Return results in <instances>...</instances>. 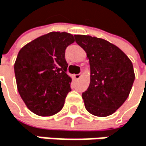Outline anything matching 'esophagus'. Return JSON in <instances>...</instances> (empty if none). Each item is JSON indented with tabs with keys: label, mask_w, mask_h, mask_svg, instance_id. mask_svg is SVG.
I'll use <instances>...</instances> for the list:
<instances>
[{
	"label": "esophagus",
	"mask_w": 146,
	"mask_h": 146,
	"mask_svg": "<svg viewBox=\"0 0 146 146\" xmlns=\"http://www.w3.org/2000/svg\"><path fill=\"white\" fill-rule=\"evenodd\" d=\"M74 79L75 80H79L80 77H81V74H74Z\"/></svg>",
	"instance_id": "obj_1"
}]
</instances>
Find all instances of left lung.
Masks as SVG:
<instances>
[{
	"label": "left lung",
	"mask_w": 146,
	"mask_h": 146,
	"mask_svg": "<svg viewBox=\"0 0 146 146\" xmlns=\"http://www.w3.org/2000/svg\"><path fill=\"white\" fill-rule=\"evenodd\" d=\"M86 53L90 64V85L82 93L86 109L92 115L106 117L126 100L135 74L130 59L109 41L89 35H74Z\"/></svg>",
	"instance_id": "8db88e82"
}]
</instances>
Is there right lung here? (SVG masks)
<instances>
[{
	"label": "right lung",
	"mask_w": 146,
	"mask_h": 146,
	"mask_svg": "<svg viewBox=\"0 0 146 146\" xmlns=\"http://www.w3.org/2000/svg\"><path fill=\"white\" fill-rule=\"evenodd\" d=\"M74 42L71 34L51 32L20 50L15 63L18 92L37 115L51 116L62 109L72 82L65 51Z\"/></svg>",
	"instance_id": "right-lung-1"
}]
</instances>
